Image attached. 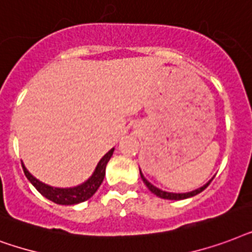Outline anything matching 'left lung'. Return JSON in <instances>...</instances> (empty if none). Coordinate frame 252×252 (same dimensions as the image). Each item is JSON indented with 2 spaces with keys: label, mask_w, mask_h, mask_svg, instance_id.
<instances>
[{
  "label": "left lung",
  "mask_w": 252,
  "mask_h": 252,
  "mask_svg": "<svg viewBox=\"0 0 252 252\" xmlns=\"http://www.w3.org/2000/svg\"><path fill=\"white\" fill-rule=\"evenodd\" d=\"M140 177H142V180H143V183L146 185H147V188L151 190V192L154 193V194H157V196H159L160 198H165V200H184V198H188V197H192V196H196V194H198L200 192H202L204 189L208 187V185L210 184V180L208 184H205L204 187H201V188L196 189V190H193V192H189V193H169V192H164V190H161V189L157 188V187H154L151 183H148L146 179H144V176L140 173Z\"/></svg>",
  "instance_id": "obj_1"
}]
</instances>
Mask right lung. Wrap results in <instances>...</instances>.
<instances>
[{
    "instance_id": "1",
    "label": "right lung",
    "mask_w": 252,
    "mask_h": 252,
    "mask_svg": "<svg viewBox=\"0 0 252 252\" xmlns=\"http://www.w3.org/2000/svg\"><path fill=\"white\" fill-rule=\"evenodd\" d=\"M113 151L114 148H112L108 154H105V157L99 160V163L97 164V168H95L93 176L89 179L88 181H85L84 184L79 185V187H75V188H52L50 185H46L40 183L39 180H36L32 175H31L25 165L22 164L23 172L26 175V177L29 179L31 184L34 185L36 190H38L40 194L51 200L52 202L55 204H59V205H73V204H79V202H84L87 201L88 198H91L93 194L95 193V190L99 188L101 183L104 181L105 177V169H106V164L108 161L110 160V158L113 155Z\"/></svg>"
}]
</instances>
